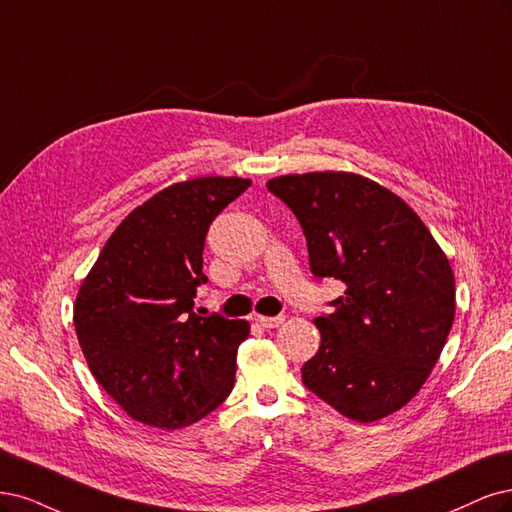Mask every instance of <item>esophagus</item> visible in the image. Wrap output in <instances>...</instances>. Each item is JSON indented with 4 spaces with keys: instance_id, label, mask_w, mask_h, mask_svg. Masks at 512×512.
Instances as JSON below:
<instances>
[{
    "instance_id": "1",
    "label": "esophagus",
    "mask_w": 512,
    "mask_h": 512,
    "mask_svg": "<svg viewBox=\"0 0 512 512\" xmlns=\"http://www.w3.org/2000/svg\"><path fill=\"white\" fill-rule=\"evenodd\" d=\"M257 323L261 327H266V329H274V327L285 323V317L283 315H278V317H257Z\"/></svg>"
}]
</instances>
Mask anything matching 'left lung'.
<instances>
[{
	"label": "left lung",
	"instance_id": "left-lung-1",
	"mask_svg": "<svg viewBox=\"0 0 512 512\" xmlns=\"http://www.w3.org/2000/svg\"><path fill=\"white\" fill-rule=\"evenodd\" d=\"M298 217L310 270L342 280L332 315L317 317V355L304 385L340 415L372 423L406 406L444 349L455 276L444 251L402 197L353 172L268 180Z\"/></svg>",
	"mask_w": 512,
	"mask_h": 512
}]
</instances>
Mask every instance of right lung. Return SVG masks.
Listing matches in <instances>:
<instances>
[{
    "label": "right lung",
    "instance_id": "add662e5",
    "mask_svg": "<svg viewBox=\"0 0 512 512\" xmlns=\"http://www.w3.org/2000/svg\"><path fill=\"white\" fill-rule=\"evenodd\" d=\"M249 178L174 183L131 210L82 280L74 327L91 374L131 419L178 430L206 417L234 389L249 321L193 310L206 283L212 219Z\"/></svg>",
    "mask_w": 512,
    "mask_h": 512
}]
</instances>
